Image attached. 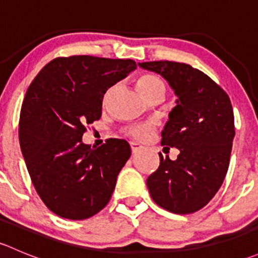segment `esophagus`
Masks as SVG:
<instances>
[{"instance_id": "esophagus-1", "label": "esophagus", "mask_w": 258, "mask_h": 258, "mask_svg": "<svg viewBox=\"0 0 258 258\" xmlns=\"http://www.w3.org/2000/svg\"><path fill=\"white\" fill-rule=\"evenodd\" d=\"M130 145H131L132 153H137V152H139V151H141L142 148H144L141 145L137 144V142H131V144H130Z\"/></svg>"}]
</instances>
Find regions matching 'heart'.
I'll use <instances>...</instances> for the list:
<instances>
[{"instance_id": "heart-1", "label": "heart", "mask_w": 258, "mask_h": 258, "mask_svg": "<svg viewBox=\"0 0 258 258\" xmlns=\"http://www.w3.org/2000/svg\"><path fill=\"white\" fill-rule=\"evenodd\" d=\"M137 88H139L140 92L145 96L146 98H148L150 96L155 95L157 92H163V83L158 77L153 76V75H142L140 76L136 81ZM153 127L151 124H141V126H135L127 128L126 135H128L130 137L136 140H145L152 132Z\"/></svg>"}]
</instances>
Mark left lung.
Masks as SVG:
<instances>
[{
	"mask_svg": "<svg viewBox=\"0 0 258 258\" xmlns=\"http://www.w3.org/2000/svg\"><path fill=\"white\" fill-rule=\"evenodd\" d=\"M140 67L161 75L177 96L161 144L179 150L177 160L163 158L148 176L153 201L177 215L201 210L220 189L230 165L235 118L227 93L200 70L172 61Z\"/></svg>",
	"mask_w": 258,
	"mask_h": 258,
	"instance_id": "left-lung-1",
	"label": "left lung"
}]
</instances>
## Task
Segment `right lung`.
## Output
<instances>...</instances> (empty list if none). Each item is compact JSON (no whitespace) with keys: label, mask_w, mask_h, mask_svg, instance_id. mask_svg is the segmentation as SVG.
I'll list each match as a JSON object with an SVG mask.
<instances>
[{"label":"right lung","mask_w":258,"mask_h":258,"mask_svg":"<svg viewBox=\"0 0 258 258\" xmlns=\"http://www.w3.org/2000/svg\"><path fill=\"white\" fill-rule=\"evenodd\" d=\"M136 67L132 59L57 57L28 87L20 114L21 151L38 196L59 217L86 220L110 201L131 147L110 139L93 148L82 136L86 124L101 118L106 91Z\"/></svg>","instance_id":"right-lung-1"}]
</instances>
